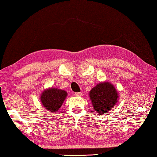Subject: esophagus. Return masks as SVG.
I'll use <instances>...</instances> for the list:
<instances>
[{"label": "esophagus", "mask_w": 157, "mask_h": 157, "mask_svg": "<svg viewBox=\"0 0 157 157\" xmlns=\"http://www.w3.org/2000/svg\"><path fill=\"white\" fill-rule=\"evenodd\" d=\"M75 96H76V97H80V96H82V94L81 92H76L74 94Z\"/></svg>", "instance_id": "1"}]
</instances>
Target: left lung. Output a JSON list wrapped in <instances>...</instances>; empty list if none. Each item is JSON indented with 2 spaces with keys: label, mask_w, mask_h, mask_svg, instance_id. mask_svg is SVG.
<instances>
[{
  "label": "left lung",
  "mask_w": 157,
  "mask_h": 157,
  "mask_svg": "<svg viewBox=\"0 0 157 157\" xmlns=\"http://www.w3.org/2000/svg\"><path fill=\"white\" fill-rule=\"evenodd\" d=\"M94 111L98 114H104L111 110L118 102L119 93L110 82H102L96 84L89 92Z\"/></svg>",
  "instance_id": "8db88e82"
}]
</instances>
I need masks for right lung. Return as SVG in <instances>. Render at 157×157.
Wrapping results in <instances>:
<instances>
[{
    "mask_svg": "<svg viewBox=\"0 0 157 157\" xmlns=\"http://www.w3.org/2000/svg\"><path fill=\"white\" fill-rule=\"evenodd\" d=\"M67 96L65 90L56 88H48L42 92L40 102L46 111L55 113L61 108Z\"/></svg>",
    "mask_w": 157,
    "mask_h": 157,
    "instance_id": "right-lung-1",
    "label": "right lung"
}]
</instances>
